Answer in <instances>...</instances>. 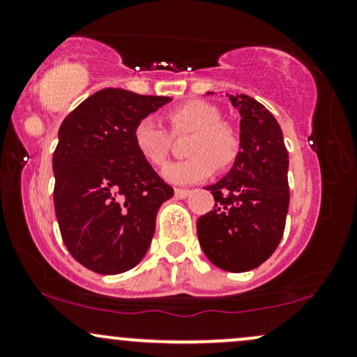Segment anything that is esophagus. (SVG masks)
<instances>
[{
	"instance_id": "obj_1",
	"label": "esophagus",
	"mask_w": 357,
	"mask_h": 357,
	"mask_svg": "<svg viewBox=\"0 0 357 357\" xmlns=\"http://www.w3.org/2000/svg\"><path fill=\"white\" fill-rule=\"evenodd\" d=\"M190 190H184V188H176L174 190V195H176V198H179V199H184V198H188V196H190Z\"/></svg>"
}]
</instances>
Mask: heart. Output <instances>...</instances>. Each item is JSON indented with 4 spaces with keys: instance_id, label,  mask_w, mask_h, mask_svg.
Listing matches in <instances>:
<instances>
[{
    "instance_id": "b5f03b06",
    "label": "heart",
    "mask_w": 357,
    "mask_h": 357,
    "mask_svg": "<svg viewBox=\"0 0 357 357\" xmlns=\"http://www.w3.org/2000/svg\"><path fill=\"white\" fill-rule=\"evenodd\" d=\"M171 132L176 137H191L186 142L183 161L171 162L162 174L176 184H192L210 178L215 167L227 169L240 153V134L230 122L221 121L218 107L203 100H190L176 105L166 114ZM169 130L154 117H144L134 126V147L144 161L153 166H165L173 147Z\"/></svg>"
}]
</instances>
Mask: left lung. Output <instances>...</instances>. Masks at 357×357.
Here are the masks:
<instances>
[{"label": "left lung", "instance_id": "obj_1", "mask_svg": "<svg viewBox=\"0 0 357 357\" xmlns=\"http://www.w3.org/2000/svg\"><path fill=\"white\" fill-rule=\"evenodd\" d=\"M230 100L241 116L240 153L230 173L206 186L215 206L199 216L196 228L211 264L227 272H248L270 258L284 235L289 154L268 109L243 93Z\"/></svg>", "mask_w": 357, "mask_h": 357}]
</instances>
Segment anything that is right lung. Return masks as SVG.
<instances>
[{"label": "right lung", "instance_id": "obj_1", "mask_svg": "<svg viewBox=\"0 0 357 357\" xmlns=\"http://www.w3.org/2000/svg\"><path fill=\"white\" fill-rule=\"evenodd\" d=\"M173 99L104 89L61 122L53 153V203L65 247L102 275L134 268L146 255L155 215L174 190L132 142V129Z\"/></svg>", "mask_w": 357, "mask_h": 357}]
</instances>
